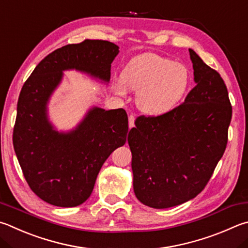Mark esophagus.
Segmentation results:
<instances>
[{
  "label": "esophagus",
  "instance_id": "obj_1",
  "mask_svg": "<svg viewBox=\"0 0 248 248\" xmlns=\"http://www.w3.org/2000/svg\"><path fill=\"white\" fill-rule=\"evenodd\" d=\"M134 120H136V118H134L133 115H130L129 116V128L131 129L134 127Z\"/></svg>",
  "mask_w": 248,
  "mask_h": 248
}]
</instances>
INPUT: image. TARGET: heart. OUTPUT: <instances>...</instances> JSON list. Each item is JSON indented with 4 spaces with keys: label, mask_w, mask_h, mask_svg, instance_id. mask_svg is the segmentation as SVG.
Here are the masks:
<instances>
[{
    "label": "heart",
    "mask_w": 248,
    "mask_h": 248,
    "mask_svg": "<svg viewBox=\"0 0 248 248\" xmlns=\"http://www.w3.org/2000/svg\"><path fill=\"white\" fill-rule=\"evenodd\" d=\"M188 85V71L181 62L154 53L133 57L121 71V80L112 89L124 96L129 90L138 91L137 105L148 116H159L178 104Z\"/></svg>",
    "instance_id": "obj_1"
}]
</instances>
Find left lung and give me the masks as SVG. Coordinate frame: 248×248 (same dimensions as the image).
Segmentation results:
<instances>
[{
	"mask_svg": "<svg viewBox=\"0 0 248 248\" xmlns=\"http://www.w3.org/2000/svg\"><path fill=\"white\" fill-rule=\"evenodd\" d=\"M188 52L195 87L166 114L138 117L128 137L134 194L156 209L200 194L228 143L232 106L226 83L193 49Z\"/></svg>",
	"mask_w": 248,
	"mask_h": 248,
	"instance_id": "obj_1",
	"label": "left lung"
}]
</instances>
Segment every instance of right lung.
<instances>
[{
	"mask_svg": "<svg viewBox=\"0 0 248 248\" xmlns=\"http://www.w3.org/2000/svg\"><path fill=\"white\" fill-rule=\"evenodd\" d=\"M116 44L84 40L48 54L22 85L13 144L27 183L35 195L58 207H76L93 191L103 164L127 141L128 116L123 108L93 107L75 130L58 132L46 105L62 71L76 69L105 82L118 55Z\"/></svg>",
	"mask_w": 248,
	"mask_h": 248,
	"instance_id": "obj_1",
	"label": "right lung"
}]
</instances>
